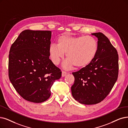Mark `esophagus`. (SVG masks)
<instances>
[{"instance_id": "1", "label": "esophagus", "mask_w": 128, "mask_h": 128, "mask_svg": "<svg viewBox=\"0 0 128 128\" xmlns=\"http://www.w3.org/2000/svg\"><path fill=\"white\" fill-rule=\"evenodd\" d=\"M66 74H67V72H66V71H62V77L66 76Z\"/></svg>"}]
</instances>
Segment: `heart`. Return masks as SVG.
I'll return each instance as SVG.
<instances>
[{"instance_id":"b5f03b06","label":"heart","mask_w":128,"mask_h":128,"mask_svg":"<svg viewBox=\"0 0 128 128\" xmlns=\"http://www.w3.org/2000/svg\"><path fill=\"white\" fill-rule=\"evenodd\" d=\"M98 52V44L92 36H72L64 34L57 39V44H52L49 48V54L52 62L58 64L66 53L68 59L63 67L69 69L76 66V68H84L96 58Z\"/></svg>"}]
</instances>
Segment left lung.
<instances>
[{
	"mask_svg": "<svg viewBox=\"0 0 128 128\" xmlns=\"http://www.w3.org/2000/svg\"><path fill=\"white\" fill-rule=\"evenodd\" d=\"M98 38V52L87 66L73 72L71 88L74 98L84 104L100 102L110 93L118 76L119 57L116 49L101 32L91 34Z\"/></svg>",
	"mask_w": 128,
	"mask_h": 128,
	"instance_id": "left-lung-1",
	"label": "left lung"
}]
</instances>
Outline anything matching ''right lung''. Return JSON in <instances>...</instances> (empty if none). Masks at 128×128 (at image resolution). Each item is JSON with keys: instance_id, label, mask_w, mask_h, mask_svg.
I'll return each instance as SVG.
<instances>
[{"instance_id": "add662e5", "label": "right lung", "mask_w": 128, "mask_h": 128, "mask_svg": "<svg viewBox=\"0 0 128 128\" xmlns=\"http://www.w3.org/2000/svg\"><path fill=\"white\" fill-rule=\"evenodd\" d=\"M51 31L25 30L12 44L9 54V78L22 98L41 103L51 96L61 71L49 59Z\"/></svg>"}]
</instances>
